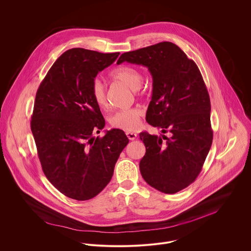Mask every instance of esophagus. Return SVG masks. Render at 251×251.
Segmentation results:
<instances>
[{
  "label": "esophagus",
  "instance_id": "obj_1",
  "mask_svg": "<svg viewBox=\"0 0 251 251\" xmlns=\"http://www.w3.org/2000/svg\"><path fill=\"white\" fill-rule=\"evenodd\" d=\"M126 136L128 137V139L129 140H135L136 139V137H137V134L136 133H134V132H126Z\"/></svg>",
  "mask_w": 251,
  "mask_h": 251
}]
</instances>
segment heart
Listing matches in <instances>:
<instances>
[{
	"label": "heart",
	"mask_w": 251,
	"mask_h": 251,
	"mask_svg": "<svg viewBox=\"0 0 251 251\" xmlns=\"http://www.w3.org/2000/svg\"><path fill=\"white\" fill-rule=\"evenodd\" d=\"M109 76L116 81L122 82L132 90L138 89L142 84V74L138 70L130 66H119L113 69ZM92 97L96 104L100 108L106 106V96L102 83L95 80L92 84ZM143 111L138 107L127 108L115 112L109 118V124L114 128L123 129L125 131L136 130L141 122Z\"/></svg>",
	"instance_id": "b5f03b06"
}]
</instances>
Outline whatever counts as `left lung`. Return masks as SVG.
Masks as SVG:
<instances>
[{
    "mask_svg": "<svg viewBox=\"0 0 251 251\" xmlns=\"http://www.w3.org/2000/svg\"><path fill=\"white\" fill-rule=\"evenodd\" d=\"M124 62L148 68L152 96L146 121L170 135L139 134L146 147L139 164L141 175L151 187L176 193L198 177L212 146L207 87L194 61L169 41L126 52L117 64Z\"/></svg>",
    "mask_w": 251,
    "mask_h": 251,
    "instance_id": "obj_1",
    "label": "left lung"
}]
</instances>
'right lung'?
Here are the masks:
<instances>
[{
    "label": "right lung",
    "mask_w": 251,
    "mask_h": 251,
    "mask_svg": "<svg viewBox=\"0 0 251 251\" xmlns=\"http://www.w3.org/2000/svg\"><path fill=\"white\" fill-rule=\"evenodd\" d=\"M120 55L72 48L53 64L39 85L31 121L44 175L64 195L78 201L97 196L109 183L128 144L118 128L96 138L105 126L92 97V84Z\"/></svg>",
    "instance_id": "1"
}]
</instances>
